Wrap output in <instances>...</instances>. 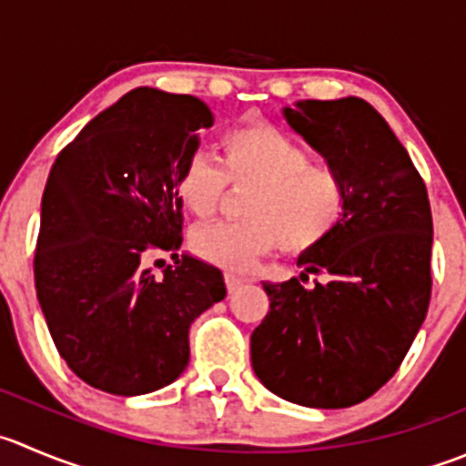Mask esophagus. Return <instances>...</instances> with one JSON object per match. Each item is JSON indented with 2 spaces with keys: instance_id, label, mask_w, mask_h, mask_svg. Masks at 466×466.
<instances>
[{
  "instance_id": "obj_1",
  "label": "esophagus",
  "mask_w": 466,
  "mask_h": 466,
  "mask_svg": "<svg viewBox=\"0 0 466 466\" xmlns=\"http://www.w3.org/2000/svg\"><path fill=\"white\" fill-rule=\"evenodd\" d=\"M248 279L246 278H241V275H237V273H225V284H228V291L232 293V291H237L238 287H241V284H246Z\"/></svg>"
}]
</instances>
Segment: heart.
I'll list each match as a JSON object with an SVG mask.
<instances>
[{
	"label": "heart",
	"instance_id": "b5f03b06",
	"mask_svg": "<svg viewBox=\"0 0 466 466\" xmlns=\"http://www.w3.org/2000/svg\"><path fill=\"white\" fill-rule=\"evenodd\" d=\"M220 161L209 152L187 157L177 191L200 218L216 214L229 184L252 187L243 202L246 220L198 228L191 248L200 259L243 270L282 246L305 255L323 246L350 207V182L339 166L270 123H243L220 134Z\"/></svg>",
	"mask_w": 466,
	"mask_h": 466
}]
</instances>
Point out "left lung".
<instances>
[{"mask_svg":"<svg viewBox=\"0 0 466 466\" xmlns=\"http://www.w3.org/2000/svg\"><path fill=\"white\" fill-rule=\"evenodd\" d=\"M284 116L346 173L350 207L337 232L298 259L323 283L264 282L270 309L250 337L252 369L284 400L350 408L399 371L426 319L431 202L408 150L364 99H307Z\"/></svg>","mask_w":466,"mask_h":466,"instance_id":"8db88e82","label":"left lung"}]
</instances>
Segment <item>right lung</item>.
I'll list each match as a JSON object with an SVG mask.
<instances>
[{
    "label": "right lung",
    "mask_w": 466,
    "mask_h": 466,
    "mask_svg": "<svg viewBox=\"0 0 466 466\" xmlns=\"http://www.w3.org/2000/svg\"><path fill=\"white\" fill-rule=\"evenodd\" d=\"M191 95L137 88L58 152L43 193L34 279L58 355L86 385L150 394L188 364V328L223 300V273L182 248L177 175L211 127ZM170 251L157 280L142 266Z\"/></svg>",
    "instance_id": "1"
}]
</instances>
